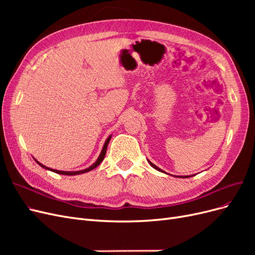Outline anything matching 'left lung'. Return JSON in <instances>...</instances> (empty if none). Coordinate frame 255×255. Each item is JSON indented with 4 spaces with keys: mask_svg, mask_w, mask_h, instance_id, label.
<instances>
[{
    "mask_svg": "<svg viewBox=\"0 0 255 255\" xmlns=\"http://www.w3.org/2000/svg\"><path fill=\"white\" fill-rule=\"evenodd\" d=\"M149 164H150V165H151V166H152V167H153V168H155V169H156V170H158V171H161V172H164V171H163V170H161V169H159V168H158V167H156V166H155V165H154V164H152V163H151V161H150V160H149ZM177 177H179V176H177ZM180 177H190V176H180Z\"/></svg>",
    "mask_w": 255,
    "mask_h": 255,
    "instance_id": "left-lung-1",
    "label": "left lung"
}]
</instances>
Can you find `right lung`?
<instances>
[{"mask_svg": "<svg viewBox=\"0 0 255 255\" xmlns=\"http://www.w3.org/2000/svg\"><path fill=\"white\" fill-rule=\"evenodd\" d=\"M111 138H112V136H110V137L106 139V141H105V143H104V146H103V149H102V152H101V154H100V156H99V158L97 159L96 163H95L94 165H92V166H90L89 168L85 169V170H80V171H59V170H55V169H51V168L45 167V166H43L42 164H40L39 161H37V160H36V161H37V164H39L42 168H45V169H48V170H51V171H53V172H56V173H59V174H64V175H76V174H82V173H85V172H88V171L92 170V169H95L96 167H98L100 164L102 163V160L104 159L105 154H106L107 144H109V142H110V140H111Z\"/></svg>", "mask_w": 255, "mask_h": 255, "instance_id": "1", "label": "right lung"}]
</instances>
